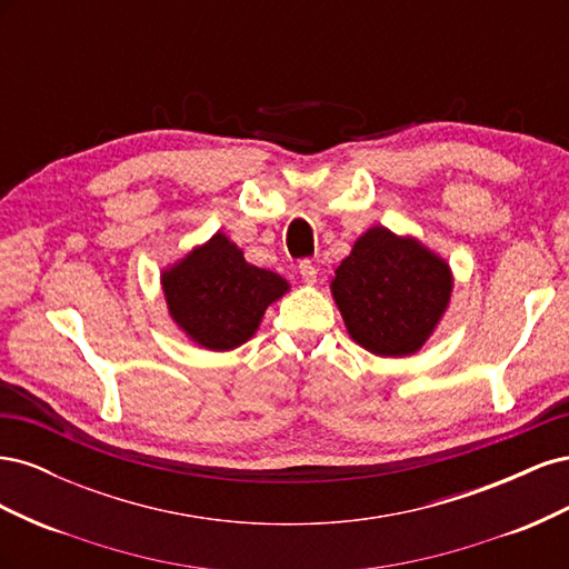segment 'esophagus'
I'll return each mask as SVG.
<instances>
[{"label": "esophagus", "instance_id": "obj_1", "mask_svg": "<svg viewBox=\"0 0 569 569\" xmlns=\"http://www.w3.org/2000/svg\"><path fill=\"white\" fill-rule=\"evenodd\" d=\"M299 274H301L306 284H316L318 282V268L313 266V261H301L299 263Z\"/></svg>", "mask_w": 569, "mask_h": 569}]
</instances>
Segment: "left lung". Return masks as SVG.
Listing matches in <instances>:
<instances>
[{"label":"left lung","instance_id":"obj_1","mask_svg":"<svg viewBox=\"0 0 569 569\" xmlns=\"http://www.w3.org/2000/svg\"><path fill=\"white\" fill-rule=\"evenodd\" d=\"M332 297L351 339L375 356L422 349L451 301L453 274L416 237L375 226L335 270Z\"/></svg>","mask_w":569,"mask_h":569}]
</instances>
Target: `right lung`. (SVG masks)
<instances>
[{
  "label": "right lung",
  "instance_id": "1",
  "mask_svg": "<svg viewBox=\"0 0 569 569\" xmlns=\"http://www.w3.org/2000/svg\"><path fill=\"white\" fill-rule=\"evenodd\" d=\"M168 313L180 330L211 351L249 341L266 308L289 289L278 272L256 268L234 242L216 232L161 274Z\"/></svg>",
  "mask_w": 569,
  "mask_h": 569
}]
</instances>
